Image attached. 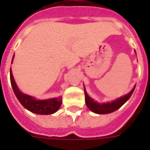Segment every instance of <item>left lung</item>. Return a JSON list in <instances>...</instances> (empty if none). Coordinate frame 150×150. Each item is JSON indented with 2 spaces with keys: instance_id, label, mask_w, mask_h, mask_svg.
<instances>
[{
  "instance_id": "obj_1",
  "label": "left lung",
  "mask_w": 150,
  "mask_h": 150,
  "mask_svg": "<svg viewBox=\"0 0 150 150\" xmlns=\"http://www.w3.org/2000/svg\"><path fill=\"white\" fill-rule=\"evenodd\" d=\"M134 89H135V88L129 93L125 95V96H122L120 99H117L115 101H113L111 103H103V104H100L98 103L95 102L93 99H91L88 96L86 92H85L86 103V106L88 107V108L93 112H94V113L100 114H110V113H112V112L115 111L117 109H119L128 99L130 98L133 91H134Z\"/></svg>"
}]
</instances>
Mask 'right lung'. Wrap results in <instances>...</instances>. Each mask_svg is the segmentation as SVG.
I'll return each mask as SVG.
<instances>
[{"label":"right lung","mask_w":150,"mask_h":150,"mask_svg":"<svg viewBox=\"0 0 150 150\" xmlns=\"http://www.w3.org/2000/svg\"><path fill=\"white\" fill-rule=\"evenodd\" d=\"M10 79L13 91L15 93L17 99L21 103V104L25 108L29 110V111L37 114H50L57 111L61 107V100H62L61 97L45 100H37L33 97H32L31 96L22 93L15 83L11 70H10Z\"/></svg>","instance_id":"1"}]
</instances>
